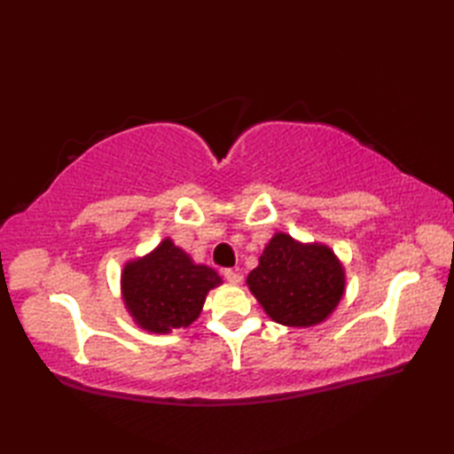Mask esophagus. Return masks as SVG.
<instances>
[{
  "label": "esophagus",
  "mask_w": 454,
  "mask_h": 454,
  "mask_svg": "<svg viewBox=\"0 0 454 454\" xmlns=\"http://www.w3.org/2000/svg\"><path fill=\"white\" fill-rule=\"evenodd\" d=\"M224 278H226V281L228 283H232V285H239V283H242V275H239L238 271H234V269H226V271H224Z\"/></svg>",
  "instance_id": "esophagus-1"
}]
</instances>
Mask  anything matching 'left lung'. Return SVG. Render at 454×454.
Returning <instances> with one entry per match:
<instances>
[{
	"mask_svg": "<svg viewBox=\"0 0 454 454\" xmlns=\"http://www.w3.org/2000/svg\"><path fill=\"white\" fill-rule=\"evenodd\" d=\"M246 283L273 322L310 327L327 320L341 302L345 269L332 247L277 232Z\"/></svg>",
	"mask_w": 454,
	"mask_h": 454,
	"instance_id": "1",
	"label": "left lung"
}]
</instances>
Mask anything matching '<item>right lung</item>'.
Segmentation results:
<instances>
[{
	"mask_svg": "<svg viewBox=\"0 0 454 454\" xmlns=\"http://www.w3.org/2000/svg\"><path fill=\"white\" fill-rule=\"evenodd\" d=\"M218 285L222 278L215 269L192 262L171 238L144 257L130 259L121 273L122 302L134 324L150 333L191 325L208 291Z\"/></svg>",
	"mask_w": 454,
	"mask_h": 454,
	"instance_id": "right-lung-1",
	"label": "right lung"
}]
</instances>
